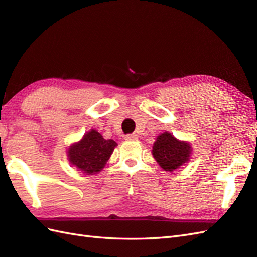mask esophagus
I'll use <instances>...</instances> for the list:
<instances>
[{"label": "esophagus", "instance_id": "34e87169", "mask_svg": "<svg viewBox=\"0 0 257 257\" xmlns=\"http://www.w3.org/2000/svg\"><path fill=\"white\" fill-rule=\"evenodd\" d=\"M124 139H126V140H136V139H138V135L137 134L126 135V137H124Z\"/></svg>", "mask_w": 257, "mask_h": 257}]
</instances>
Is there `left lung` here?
Listing matches in <instances>:
<instances>
[{
	"label": "left lung",
	"mask_w": 257,
	"mask_h": 257,
	"mask_svg": "<svg viewBox=\"0 0 257 257\" xmlns=\"http://www.w3.org/2000/svg\"><path fill=\"white\" fill-rule=\"evenodd\" d=\"M152 153L164 170L173 172L188 162L191 149L187 142L177 140L169 133H164L157 137Z\"/></svg>",
	"instance_id": "left-lung-1"
}]
</instances>
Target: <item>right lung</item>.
I'll use <instances>...</instances> for the list:
<instances>
[{"instance_id": "obj_1", "label": "right lung", "mask_w": 257, "mask_h": 257, "mask_svg": "<svg viewBox=\"0 0 257 257\" xmlns=\"http://www.w3.org/2000/svg\"><path fill=\"white\" fill-rule=\"evenodd\" d=\"M116 146L114 140H105L98 131L92 129L69 148V162L84 174H96L105 166Z\"/></svg>"}]
</instances>
